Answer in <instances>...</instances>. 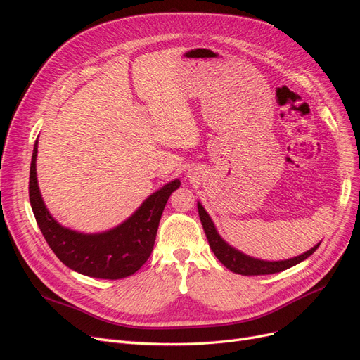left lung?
<instances>
[{
	"label": "left lung",
	"instance_id": "1",
	"mask_svg": "<svg viewBox=\"0 0 360 360\" xmlns=\"http://www.w3.org/2000/svg\"><path fill=\"white\" fill-rule=\"evenodd\" d=\"M197 205H198L200 219H201L202 228H204L205 236H207V240H209V245L213 250V254L226 269H230L231 271H234V274H238V275L250 276V275L278 274V271L287 270L292 266L302 263L303 259H307L309 255H312L321 243L320 242L319 245H315L314 248H311L309 250H307V252L299 255V257H294V258L284 259V261H264V259L252 258V257L245 255L243 252H240V250H237L233 246L228 245L219 236V233L216 231V226L212 221V217L207 214L201 202H198Z\"/></svg>",
	"mask_w": 360,
	"mask_h": 360
}]
</instances>
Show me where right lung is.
I'll return each mask as SVG.
<instances>
[{
    "label": "right lung",
    "instance_id": "obj_1",
    "mask_svg": "<svg viewBox=\"0 0 360 360\" xmlns=\"http://www.w3.org/2000/svg\"><path fill=\"white\" fill-rule=\"evenodd\" d=\"M37 141L30 168V202L40 231L63 264L81 275L99 279H122L134 275L153 250L160 216L169 195L180 188L172 180L151 193L123 224L97 234L76 233L61 226L48 212L37 184Z\"/></svg>",
    "mask_w": 360,
    "mask_h": 360
}]
</instances>
